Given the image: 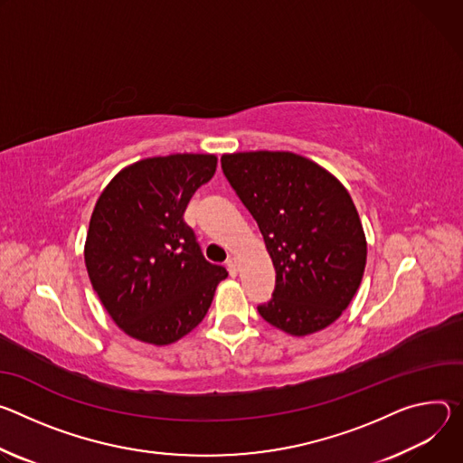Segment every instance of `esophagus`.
I'll list each match as a JSON object with an SVG mask.
<instances>
[{"label":"esophagus","instance_id":"esophagus-1","mask_svg":"<svg viewBox=\"0 0 463 463\" xmlns=\"http://www.w3.org/2000/svg\"><path fill=\"white\" fill-rule=\"evenodd\" d=\"M226 267H228L232 276H237V272H239V260L235 258V255H230L228 261H226Z\"/></svg>","mask_w":463,"mask_h":463}]
</instances>
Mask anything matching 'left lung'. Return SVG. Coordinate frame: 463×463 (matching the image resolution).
I'll return each instance as SVG.
<instances>
[{
    "instance_id": "1",
    "label": "left lung",
    "mask_w": 463,
    "mask_h": 463,
    "mask_svg": "<svg viewBox=\"0 0 463 463\" xmlns=\"http://www.w3.org/2000/svg\"><path fill=\"white\" fill-rule=\"evenodd\" d=\"M222 171L258 222L276 269L260 315L292 336L329 327L361 287L368 244L347 189L288 150L224 154Z\"/></svg>"
}]
</instances>
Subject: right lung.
<instances>
[{
	"label": "right lung",
	"mask_w": 463,
	"mask_h": 463,
	"mask_svg": "<svg viewBox=\"0 0 463 463\" xmlns=\"http://www.w3.org/2000/svg\"><path fill=\"white\" fill-rule=\"evenodd\" d=\"M215 154H169L121 169L95 202L84 263L102 307L128 336L167 345L191 333L228 278L205 261L184 212L213 178Z\"/></svg>",
	"instance_id": "obj_1"
}]
</instances>
